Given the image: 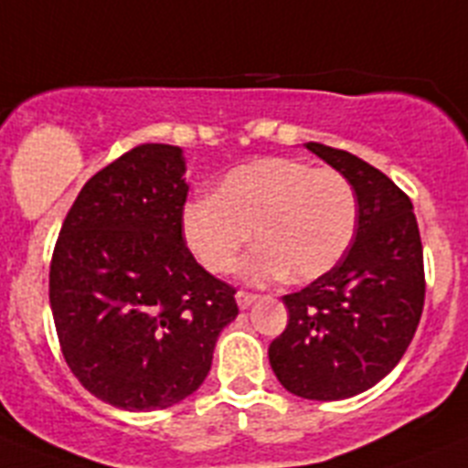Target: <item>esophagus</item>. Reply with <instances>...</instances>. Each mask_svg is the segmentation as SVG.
<instances>
[{"label":"esophagus","mask_w":468,"mask_h":468,"mask_svg":"<svg viewBox=\"0 0 468 468\" xmlns=\"http://www.w3.org/2000/svg\"><path fill=\"white\" fill-rule=\"evenodd\" d=\"M235 299H238V306L242 308V311H245V308H250L251 303L257 302L259 296L257 294H250V292H238V294H235Z\"/></svg>","instance_id":"obj_1"}]
</instances>
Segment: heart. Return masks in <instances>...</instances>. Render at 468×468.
I'll use <instances>...</instances> for the list:
<instances>
[{"mask_svg":"<svg viewBox=\"0 0 468 468\" xmlns=\"http://www.w3.org/2000/svg\"><path fill=\"white\" fill-rule=\"evenodd\" d=\"M356 226L351 181L330 166L313 169L290 157L238 166L214 197H195L181 211L186 245L211 273H230L254 230L261 247L242 266L250 282L284 273L292 282L323 278L346 254Z\"/></svg>","mask_w":468,"mask_h":468,"instance_id":"b5f03b06","label":"heart"}]
</instances>
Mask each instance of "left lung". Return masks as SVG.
Instances as JSON below:
<instances>
[{"label":"left lung","mask_w":468,"mask_h":468,"mask_svg":"<svg viewBox=\"0 0 468 468\" xmlns=\"http://www.w3.org/2000/svg\"><path fill=\"white\" fill-rule=\"evenodd\" d=\"M306 148L351 181L357 226L332 271L282 296L290 320L268 360L294 396L341 400L372 388L408 351L424 308V251L412 202L391 178L346 150Z\"/></svg>","instance_id":"obj_1"}]
</instances>
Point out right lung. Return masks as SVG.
Here are the masks:
<instances>
[{
  "label": "right lung",
  "mask_w": 468,
  "mask_h": 468,
  "mask_svg": "<svg viewBox=\"0 0 468 468\" xmlns=\"http://www.w3.org/2000/svg\"><path fill=\"white\" fill-rule=\"evenodd\" d=\"M184 150L144 144L89 178L48 271L65 363L103 403L150 412L197 391L235 290L186 247Z\"/></svg>",
  "instance_id": "add662e5"
}]
</instances>
